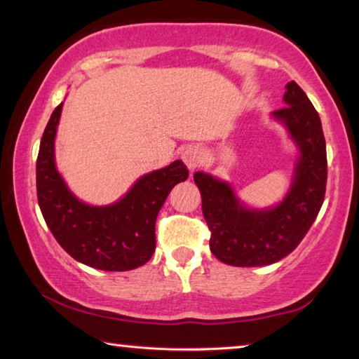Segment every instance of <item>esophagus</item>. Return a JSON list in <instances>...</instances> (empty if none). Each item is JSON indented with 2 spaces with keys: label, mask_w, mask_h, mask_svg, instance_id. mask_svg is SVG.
<instances>
[{
  "label": "esophagus",
  "mask_w": 359,
  "mask_h": 359,
  "mask_svg": "<svg viewBox=\"0 0 359 359\" xmlns=\"http://www.w3.org/2000/svg\"><path fill=\"white\" fill-rule=\"evenodd\" d=\"M181 158H183L186 167L189 168V172H194V170L201 167L203 161H205V152H203V149L198 146H189L184 149L183 154H181Z\"/></svg>",
  "instance_id": "34e87169"
}]
</instances>
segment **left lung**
Returning a JSON list of instances; mask_svg holds the SVG:
<instances>
[{"label":"left lung","instance_id":"1","mask_svg":"<svg viewBox=\"0 0 359 359\" xmlns=\"http://www.w3.org/2000/svg\"><path fill=\"white\" fill-rule=\"evenodd\" d=\"M285 88V107L274 110L273 117L289 130L300 157L290 191L279 205L250 210L228 183L203 172L194 173L210 229V250L231 266H264L283 260L306 236L324 202L327 156L321 118L295 81Z\"/></svg>","mask_w":359,"mask_h":359}]
</instances>
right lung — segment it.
<instances>
[{
	"label": "right lung",
	"mask_w": 359,
	"mask_h": 359,
	"mask_svg": "<svg viewBox=\"0 0 359 359\" xmlns=\"http://www.w3.org/2000/svg\"><path fill=\"white\" fill-rule=\"evenodd\" d=\"M62 102L54 109L36 158V196L43 218L59 245L76 262L104 271H128L151 260L156 219L175 184L189 172L181 161L141 176L126 196L106 207L79 201L54 163V137Z\"/></svg>",
	"instance_id": "1"
}]
</instances>
